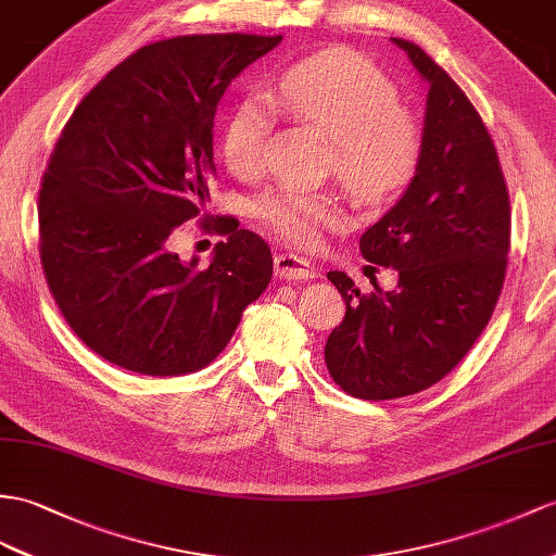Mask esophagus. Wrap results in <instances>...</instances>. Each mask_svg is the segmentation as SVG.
Segmentation results:
<instances>
[{
  "mask_svg": "<svg viewBox=\"0 0 556 556\" xmlns=\"http://www.w3.org/2000/svg\"><path fill=\"white\" fill-rule=\"evenodd\" d=\"M274 268H276V276L280 280H306V278H314V268L302 256H296L292 252H282L276 254L274 260Z\"/></svg>",
  "mask_w": 556,
  "mask_h": 556,
  "instance_id": "obj_1",
  "label": "esophagus"
}]
</instances>
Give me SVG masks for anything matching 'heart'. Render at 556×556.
<instances>
[{"instance_id": "heart-1", "label": "heart", "mask_w": 556, "mask_h": 556, "mask_svg": "<svg viewBox=\"0 0 556 556\" xmlns=\"http://www.w3.org/2000/svg\"><path fill=\"white\" fill-rule=\"evenodd\" d=\"M282 111L316 125L330 137L328 172L361 205H380L413 181L425 151V129L401 91L372 61L332 49L294 63L268 91ZM270 131L268 111L256 101L240 103L224 129V162L248 179L264 165ZM256 216L290 245L308 248L323 226L342 219L340 198L292 186L256 198Z\"/></svg>"}]
</instances>
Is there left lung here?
I'll use <instances>...</instances> for the list:
<instances>
[{"mask_svg": "<svg viewBox=\"0 0 556 556\" xmlns=\"http://www.w3.org/2000/svg\"><path fill=\"white\" fill-rule=\"evenodd\" d=\"M427 79L425 151L408 191L361 236L368 262L399 274L394 292L363 294L342 270L346 304L325 365L346 394L389 401L443 380L489 325L509 252V193L489 129L453 77L394 37Z\"/></svg>", "mask_w": 556, "mask_h": 556, "instance_id": "left-lung-1", "label": "left lung"}]
</instances>
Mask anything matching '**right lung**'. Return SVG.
Segmentation results:
<instances>
[{
    "label": "right lung",
    "mask_w": 556,
    "mask_h": 556,
    "mask_svg": "<svg viewBox=\"0 0 556 556\" xmlns=\"http://www.w3.org/2000/svg\"><path fill=\"white\" fill-rule=\"evenodd\" d=\"M280 35H181L146 45L77 103L39 186V260L53 302L91 351L141 375L205 368L274 274L270 248L233 216L213 264L168 250L214 181L216 103Z\"/></svg>",
    "instance_id": "obj_1"
}]
</instances>
